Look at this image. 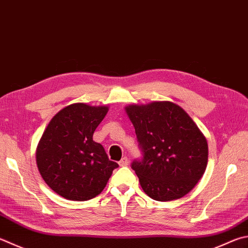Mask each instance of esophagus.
<instances>
[{
  "mask_svg": "<svg viewBox=\"0 0 248 248\" xmlns=\"http://www.w3.org/2000/svg\"><path fill=\"white\" fill-rule=\"evenodd\" d=\"M128 165H129V160L127 157H124V158L119 161L120 167H124V166H128Z\"/></svg>",
  "mask_w": 248,
  "mask_h": 248,
  "instance_id": "esophagus-1",
  "label": "esophagus"
}]
</instances>
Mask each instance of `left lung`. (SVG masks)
Here are the masks:
<instances>
[{
    "mask_svg": "<svg viewBox=\"0 0 248 248\" xmlns=\"http://www.w3.org/2000/svg\"><path fill=\"white\" fill-rule=\"evenodd\" d=\"M134 125L142 157L133 159L143 191L168 202L187 194L204 174L207 141L194 121L171 102L125 107Z\"/></svg>",
    "mask_w": 248,
    "mask_h": 248,
    "instance_id": "left-lung-1",
    "label": "left lung"
}]
</instances>
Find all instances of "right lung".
<instances>
[{
    "mask_svg": "<svg viewBox=\"0 0 248 248\" xmlns=\"http://www.w3.org/2000/svg\"><path fill=\"white\" fill-rule=\"evenodd\" d=\"M106 106L77 103L53 117L40 140L37 165L52 190L66 200L88 201L104 190L118 164L109 160L93 133Z\"/></svg>",
    "mask_w": 248,
    "mask_h": 248,
    "instance_id": "obj_1",
    "label": "right lung"
}]
</instances>
